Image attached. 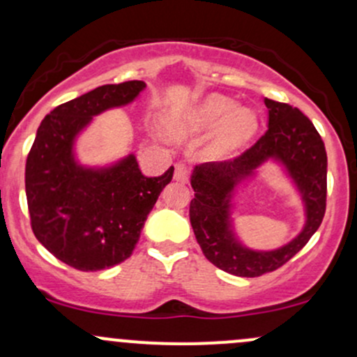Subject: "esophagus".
Returning a JSON list of instances; mask_svg holds the SVG:
<instances>
[{
  "instance_id": "esophagus-1",
  "label": "esophagus",
  "mask_w": 357,
  "mask_h": 357,
  "mask_svg": "<svg viewBox=\"0 0 357 357\" xmlns=\"http://www.w3.org/2000/svg\"><path fill=\"white\" fill-rule=\"evenodd\" d=\"M188 178H190L188 167L183 166V164H176V167H174V179H176V181L188 183Z\"/></svg>"
}]
</instances>
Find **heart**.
<instances>
[{
    "label": "heart",
    "mask_w": 357,
    "mask_h": 357,
    "mask_svg": "<svg viewBox=\"0 0 357 357\" xmlns=\"http://www.w3.org/2000/svg\"><path fill=\"white\" fill-rule=\"evenodd\" d=\"M220 124L211 152L229 155L244 146L256 134L257 115L248 107H238L234 100L222 95H208L188 112L183 130L208 132Z\"/></svg>",
    "instance_id": "obj_1"
}]
</instances>
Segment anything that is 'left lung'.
<instances>
[{"instance_id": "8db88e82", "label": "left lung", "mask_w": 357, "mask_h": 357, "mask_svg": "<svg viewBox=\"0 0 357 357\" xmlns=\"http://www.w3.org/2000/svg\"><path fill=\"white\" fill-rule=\"evenodd\" d=\"M268 130L234 160L198 164L191 171L195 198L190 220L203 254L222 271L242 278L271 273L303 249L322 223L327 197V152L313 123L298 108L264 98ZM266 163L280 166L302 199L305 223L278 250L245 246L235 230L236 191L255 178Z\"/></svg>"}]
</instances>
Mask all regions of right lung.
Returning a JSON list of instances; mask_svg holds the SVG:
<instances>
[{
	"mask_svg": "<svg viewBox=\"0 0 357 357\" xmlns=\"http://www.w3.org/2000/svg\"><path fill=\"white\" fill-rule=\"evenodd\" d=\"M144 81L105 84L59 105L42 120L26 158L25 191L32 230L59 261L101 271L134 252L147 215L174 167L146 178L134 152L91 166L77 158V140L95 116L134 103Z\"/></svg>",
	"mask_w": 357,
	"mask_h": 357,
	"instance_id": "add662e5",
	"label": "right lung"
}]
</instances>
